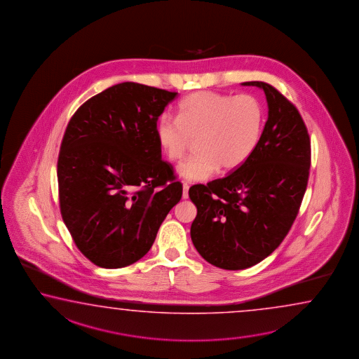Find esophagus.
Listing matches in <instances>:
<instances>
[{
    "label": "esophagus",
    "instance_id": "34e87169",
    "mask_svg": "<svg viewBox=\"0 0 359 359\" xmlns=\"http://www.w3.org/2000/svg\"><path fill=\"white\" fill-rule=\"evenodd\" d=\"M188 191H189V185L187 183L183 184V198L184 199H187V198L189 197V194H188Z\"/></svg>",
    "mask_w": 359,
    "mask_h": 359
}]
</instances>
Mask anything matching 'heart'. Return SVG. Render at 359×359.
Listing matches in <instances>:
<instances>
[{"mask_svg": "<svg viewBox=\"0 0 359 359\" xmlns=\"http://www.w3.org/2000/svg\"><path fill=\"white\" fill-rule=\"evenodd\" d=\"M262 126L264 109L256 97L199 90L180 102L177 117L162 115L156 133L171 162L180 161L191 140L197 142V154L177 166V174L203 182L219 168H241L258 146Z\"/></svg>", "mask_w": 359, "mask_h": 359, "instance_id": "obj_1", "label": "heart"}]
</instances>
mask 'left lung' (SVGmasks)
Wrapping results in <instances>:
<instances>
[{
    "mask_svg": "<svg viewBox=\"0 0 359 359\" xmlns=\"http://www.w3.org/2000/svg\"><path fill=\"white\" fill-rule=\"evenodd\" d=\"M242 84L264 89L267 100L258 146L234 172L189 189L197 207L191 242L224 270L248 269L278 248L299 212L311 166V140L293 103L264 81Z\"/></svg>",
    "mask_w": 359,
    "mask_h": 359,
    "instance_id": "obj_1",
    "label": "left lung"
}]
</instances>
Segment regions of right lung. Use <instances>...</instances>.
Segmentation results:
<instances>
[{
	"label": "right lung",
	"mask_w": 359,
	"mask_h": 359,
	"mask_svg": "<svg viewBox=\"0 0 359 359\" xmlns=\"http://www.w3.org/2000/svg\"><path fill=\"white\" fill-rule=\"evenodd\" d=\"M176 95L125 81L89 98L67 124L57 161L60 211L95 266L120 269L147 255L182 198L156 133Z\"/></svg>",
	"instance_id": "add662e5"
}]
</instances>
